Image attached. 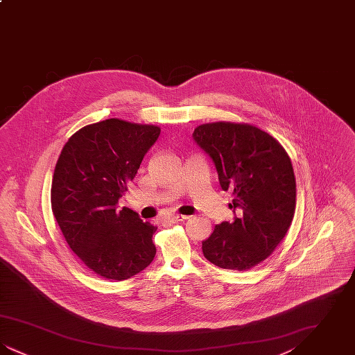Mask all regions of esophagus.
I'll return each mask as SVG.
<instances>
[{
	"mask_svg": "<svg viewBox=\"0 0 355 355\" xmlns=\"http://www.w3.org/2000/svg\"><path fill=\"white\" fill-rule=\"evenodd\" d=\"M189 220V216H182V214H171L169 216L166 220L168 222H173V223H177V222H184V220Z\"/></svg>",
	"mask_w": 355,
	"mask_h": 355,
	"instance_id": "1",
	"label": "esophagus"
}]
</instances>
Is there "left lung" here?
Masks as SVG:
<instances>
[{"label":"left lung","mask_w":355,"mask_h":355,"mask_svg":"<svg viewBox=\"0 0 355 355\" xmlns=\"http://www.w3.org/2000/svg\"><path fill=\"white\" fill-rule=\"evenodd\" d=\"M196 142L233 191L234 222H222L202 242L216 266L246 271L270 255L286 236L295 211V177L290 157L272 135L249 123L211 122L194 129Z\"/></svg>","instance_id":"left-lung-1"}]
</instances>
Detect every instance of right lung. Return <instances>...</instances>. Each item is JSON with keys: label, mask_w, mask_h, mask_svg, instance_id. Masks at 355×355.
<instances>
[{"label": "right lung", "mask_w": 355, "mask_h": 355, "mask_svg": "<svg viewBox=\"0 0 355 355\" xmlns=\"http://www.w3.org/2000/svg\"><path fill=\"white\" fill-rule=\"evenodd\" d=\"M159 133L155 125L105 119L71 135L55 164L53 214L73 253L102 278L128 279L157 252V227L117 203Z\"/></svg>", "instance_id": "right-lung-1"}]
</instances>
